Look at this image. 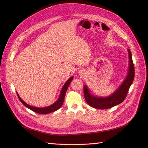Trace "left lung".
Instances as JSON below:
<instances>
[{"instance_id": "1", "label": "left lung", "mask_w": 148, "mask_h": 148, "mask_svg": "<svg viewBox=\"0 0 148 148\" xmlns=\"http://www.w3.org/2000/svg\"><path fill=\"white\" fill-rule=\"evenodd\" d=\"M128 56H129V67L128 74L125 79L123 81L118 88L112 95L106 97H100L93 95L90 93L88 88L86 85L84 86V95L86 102L90 106L99 109H106L112 108L121 103L125 99L129 90L131 84L134 79V65L133 64L132 53L128 49Z\"/></svg>"}]
</instances>
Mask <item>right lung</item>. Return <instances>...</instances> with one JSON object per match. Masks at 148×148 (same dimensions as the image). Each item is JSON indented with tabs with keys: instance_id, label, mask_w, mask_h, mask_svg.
Listing matches in <instances>:
<instances>
[{
	"instance_id": "right-lung-1",
	"label": "right lung",
	"mask_w": 148,
	"mask_h": 148,
	"mask_svg": "<svg viewBox=\"0 0 148 148\" xmlns=\"http://www.w3.org/2000/svg\"><path fill=\"white\" fill-rule=\"evenodd\" d=\"M73 78H74V77L72 76L69 78V79L67 81H66V83L64 84V86L62 87V88L61 90L59 98L58 99V100H56V101L54 103H53V104H51V106L46 107V108H36V107L30 106L28 104V103H27L26 102H25L23 100L20 98V97L19 96L18 93L16 92L17 95L18 97L19 100L21 101V102L23 103L25 106L27 107V108H29L30 110H32V111L36 112L37 113H39V114H49V113L54 112L61 108L62 104H63V103H64L65 93H66V92H67V90L68 88L69 84H70V83H71V81L72 79H73Z\"/></svg>"
}]
</instances>
